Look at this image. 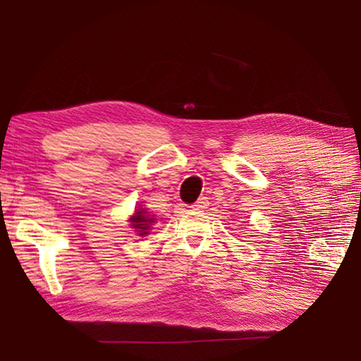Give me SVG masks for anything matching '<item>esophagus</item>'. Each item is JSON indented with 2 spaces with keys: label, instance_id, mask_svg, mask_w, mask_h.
Masks as SVG:
<instances>
[{
  "label": "esophagus",
  "instance_id": "34e87169",
  "mask_svg": "<svg viewBox=\"0 0 361 361\" xmlns=\"http://www.w3.org/2000/svg\"><path fill=\"white\" fill-rule=\"evenodd\" d=\"M208 204H209V200H208V197H200L199 200H197L194 204H192V209H197V211H200V209H204V208H208Z\"/></svg>",
  "mask_w": 361,
  "mask_h": 361
}]
</instances>
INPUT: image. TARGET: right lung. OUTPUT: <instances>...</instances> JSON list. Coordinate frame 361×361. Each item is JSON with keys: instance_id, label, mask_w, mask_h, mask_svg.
<instances>
[{"instance_id": "right-lung-1", "label": "right lung", "mask_w": 361, "mask_h": 361, "mask_svg": "<svg viewBox=\"0 0 361 361\" xmlns=\"http://www.w3.org/2000/svg\"><path fill=\"white\" fill-rule=\"evenodd\" d=\"M130 221H131V227L137 228L140 236H145L148 235V228H150V225L153 222V217H148V214L144 209H137L136 216H133Z\"/></svg>"}]
</instances>
